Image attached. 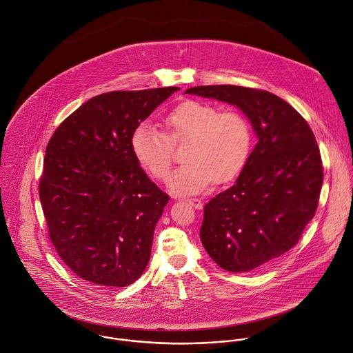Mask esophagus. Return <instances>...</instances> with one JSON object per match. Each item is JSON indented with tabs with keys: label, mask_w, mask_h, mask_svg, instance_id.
I'll list each match as a JSON object with an SVG mask.
<instances>
[{
	"label": "esophagus",
	"mask_w": 353,
	"mask_h": 353,
	"mask_svg": "<svg viewBox=\"0 0 353 353\" xmlns=\"http://www.w3.org/2000/svg\"><path fill=\"white\" fill-rule=\"evenodd\" d=\"M189 203H190L193 208H196V209H202V201L201 200H199V199H192V200H189Z\"/></svg>",
	"instance_id": "1"
}]
</instances>
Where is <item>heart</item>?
Instances as JSON below:
<instances>
[{
  "label": "heart",
  "instance_id": "obj_1",
  "mask_svg": "<svg viewBox=\"0 0 353 353\" xmlns=\"http://www.w3.org/2000/svg\"><path fill=\"white\" fill-rule=\"evenodd\" d=\"M168 136L150 122H141L132 133L130 147L136 160L153 178L164 179L171 168L172 143L189 140L183 160L168 179L176 196H193L214 179L228 182L246 165L252 147L248 118L238 111H221L203 101H188L165 118Z\"/></svg>",
  "mask_w": 353,
  "mask_h": 353
}]
</instances>
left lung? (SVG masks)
I'll return each mask as SVG.
<instances>
[{
  "label": "left lung",
  "instance_id": "1",
  "mask_svg": "<svg viewBox=\"0 0 353 353\" xmlns=\"http://www.w3.org/2000/svg\"><path fill=\"white\" fill-rule=\"evenodd\" d=\"M185 94L238 107L258 140L235 183L205 205L202 245L227 272L266 266L298 243L315 214L323 168L314 133L292 105L266 91L202 85Z\"/></svg>",
  "mask_w": 353,
  "mask_h": 353
}]
</instances>
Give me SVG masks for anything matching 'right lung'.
<instances>
[{
    "label": "right lung",
    "instance_id": "right-lung-1",
    "mask_svg": "<svg viewBox=\"0 0 353 353\" xmlns=\"http://www.w3.org/2000/svg\"><path fill=\"white\" fill-rule=\"evenodd\" d=\"M178 87L114 91L83 103L46 148L39 197L68 268L101 288L133 284L151 256L168 202L140 167L130 139Z\"/></svg>",
    "mask_w": 353,
    "mask_h": 353
}]
</instances>
